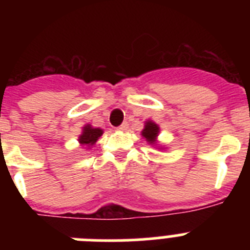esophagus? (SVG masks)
Returning <instances> with one entry per match:
<instances>
[{"mask_svg": "<svg viewBox=\"0 0 250 250\" xmlns=\"http://www.w3.org/2000/svg\"><path fill=\"white\" fill-rule=\"evenodd\" d=\"M127 127H129V124H127L126 121H125V123H123L120 125V126L118 127V130H119V131H126Z\"/></svg>", "mask_w": 250, "mask_h": 250, "instance_id": "obj_1", "label": "esophagus"}]
</instances>
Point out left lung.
I'll return each mask as SVG.
<instances>
[{"label":"left lung","instance_id":"left-lung-1","mask_svg":"<svg viewBox=\"0 0 250 250\" xmlns=\"http://www.w3.org/2000/svg\"><path fill=\"white\" fill-rule=\"evenodd\" d=\"M158 134H159L158 124L147 120L146 123H145L144 130L141 131V135L146 139V141L149 143V144L154 145L156 143V136H158Z\"/></svg>","mask_w":250,"mask_h":250}]
</instances>
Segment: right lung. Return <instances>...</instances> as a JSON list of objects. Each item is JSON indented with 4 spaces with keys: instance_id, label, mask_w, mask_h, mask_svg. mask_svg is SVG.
<instances>
[{
    "instance_id": "add662e5",
    "label": "right lung",
    "mask_w": 250,
    "mask_h": 250,
    "mask_svg": "<svg viewBox=\"0 0 250 250\" xmlns=\"http://www.w3.org/2000/svg\"><path fill=\"white\" fill-rule=\"evenodd\" d=\"M103 130L99 129V127H92L91 125H85L83 134L79 136V143L81 145H86V146H92L99 140V138L103 135Z\"/></svg>"
}]
</instances>
